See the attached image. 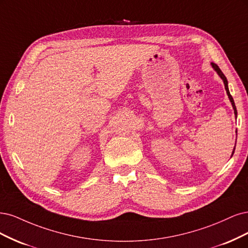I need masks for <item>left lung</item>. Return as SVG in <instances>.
Listing matches in <instances>:
<instances>
[{
    "mask_svg": "<svg viewBox=\"0 0 248 248\" xmlns=\"http://www.w3.org/2000/svg\"><path fill=\"white\" fill-rule=\"evenodd\" d=\"M211 66H212V68L214 69V71L217 72V73L218 74V76L222 79L223 84H225V89H226L227 94H228V97H229V100H230V102H231V104H232V107H233V109H234L235 117L237 118V109H236V106H235V102H234V100H233V97H232L231 93H230V91H229V86H228V80H227V78H226V76H225V75H223V73L221 72V70L218 68V66L217 65V63L211 62ZM236 133H237V131H236ZM234 151H235V147H234V149H233V153H232V155H231V156H233V155H234Z\"/></svg>",
    "mask_w": 248,
    "mask_h": 248,
    "instance_id": "8db88e82",
    "label": "left lung"
}]
</instances>
